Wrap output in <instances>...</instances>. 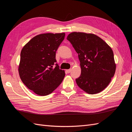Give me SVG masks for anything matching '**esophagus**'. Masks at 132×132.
<instances>
[{
  "label": "esophagus",
  "mask_w": 132,
  "mask_h": 132,
  "mask_svg": "<svg viewBox=\"0 0 132 132\" xmlns=\"http://www.w3.org/2000/svg\"><path fill=\"white\" fill-rule=\"evenodd\" d=\"M71 69H68V70H67V73H70L71 72Z\"/></svg>",
  "instance_id": "obj_1"
}]
</instances>
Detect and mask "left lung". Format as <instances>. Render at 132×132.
Here are the masks:
<instances>
[{"label": "left lung", "mask_w": 132, "mask_h": 132, "mask_svg": "<svg viewBox=\"0 0 132 132\" xmlns=\"http://www.w3.org/2000/svg\"><path fill=\"white\" fill-rule=\"evenodd\" d=\"M67 39L78 54L80 62L81 72L76 79L77 85L89 94L100 93L109 85L115 73L112 50L93 34L74 32Z\"/></svg>", "instance_id": "8db88e82"}]
</instances>
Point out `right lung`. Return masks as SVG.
Returning <instances> with one entry per match:
<instances>
[{
    "label": "right lung",
    "instance_id": "1",
    "mask_svg": "<svg viewBox=\"0 0 132 132\" xmlns=\"http://www.w3.org/2000/svg\"><path fill=\"white\" fill-rule=\"evenodd\" d=\"M65 33L36 36L23 46L20 54L19 74L28 89L39 96L51 94L61 84L65 71L59 68L55 53Z\"/></svg>",
    "mask_w": 132,
    "mask_h": 132
}]
</instances>
